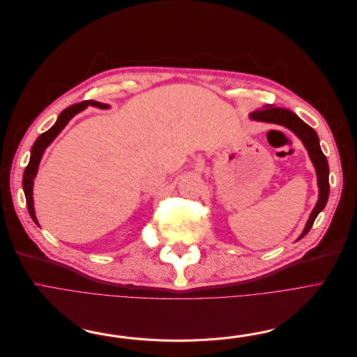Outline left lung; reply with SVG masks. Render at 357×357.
Segmentation results:
<instances>
[{
    "instance_id": "1",
    "label": "left lung",
    "mask_w": 357,
    "mask_h": 357,
    "mask_svg": "<svg viewBox=\"0 0 357 357\" xmlns=\"http://www.w3.org/2000/svg\"><path fill=\"white\" fill-rule=\"evenodd\" d=\"M250 119H251V121H256V122L280 125V126H284L289 130H292L296 135V137L302 141L305 149L308 151V155H310V158L314 164L315 173H317V184H318V200H317V205L314 206V209L310 215V219L307 220V225H305L302 234L298 236L296 241H299L312 228L315 218L318 216V213L322 209L326 208L327 200H328V195H330L328 161L324 155V152H322V149L319 146L318 135L310 125L305 123L296 113L287 110V109H283V107H273V105L266 106L264 110H257V112L251 113Z\"/></svg>"
}]
</instances>
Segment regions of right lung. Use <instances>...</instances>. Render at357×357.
<instances>
[{
    "label": "right lung",
    "mask_w": 357,
    "mask_h": 357,
    "mask_svg": "<svg viewBox=\"0 0 357 357\" xmlns=\"http://www.w3.org/2000/svg\"><path fill=\"white\" fill-rule=\"evenodd\" d=\"M89 106L98 107V109H109L110 107L109 105L100 103V101H96V100H87V101H81V103L73 105V106H70L68 109L61 112V114L58 116L54 126L50 128L49 130H46L45 133H42L40 137L36 139V142L33 144V146H31L30 160H29V164L24 169V174H23V190H24V196H26L29 213H30L31 219L35 220V224H38V225H39V222H38V218H36V213H35V206H33V184H35V177L38 174L40 160L45 154L46 148L54 142V139L62 132V129L68 125V122H70L77 113L86 110Z\"/></svg>",
    "instance_id": "add662e5"
}]
</instances>
